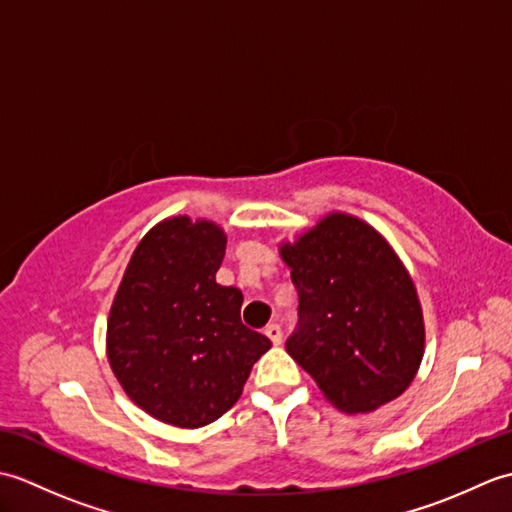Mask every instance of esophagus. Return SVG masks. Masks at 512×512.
<instances>
[{"mask_svg":"<svg viewBox=\"0 0 512 512\" xmlns=\"http://www.w3.org/2000/svg\"><path fill=\"white\" fill-rule=\"evenodd\" d=\"M264 334L268 336L270 341H273V345H279V343H281V339H284V332H281V328H279L277 323H270V325H266Z\"/></svg>","mask_w":512,"mask_h":512,"instance_id":"esophagus-1","label":"esophagus"}]
</instances>
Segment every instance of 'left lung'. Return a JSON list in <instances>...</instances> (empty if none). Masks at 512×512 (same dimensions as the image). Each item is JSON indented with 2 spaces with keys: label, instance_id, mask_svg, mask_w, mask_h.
<instances>
[{
  "label": "left lung",
  "instance_id": "8db88e82",
  "mask_svg": "<svg viewBox=\"0 0 512 512\" xmlns=\"http://www.w3.org/2000/svg\"><path fill=\"white\" fill-rule=\"evenodd\" d=\"M279 255L299 292V330L288 354L343 413H372L396 400L424 356L416 286L372 224L330 211Z\"/></svg>",
  "mask_w": 512,
  "mask_h": 512
}]
</instances>
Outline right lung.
<instances>
[{
    "mask_svg": "<svg viewBox=\"0 0 512 512\" xmlns=\"http://www.w3.org/2000/svg\"><path fill=\"white\" fill-rule=\"evenodd\" d=\"M226 233L173 215L140 239L107 317V361L125 394L171 427L198 429L231 409L270 350L239 319L244 295L215 273Z\"/></svg>",
    "mask_w": 512,
    "mask_h": 512,
    "instance_id": "1",
    "label": "right lung"
}]
</instances>
